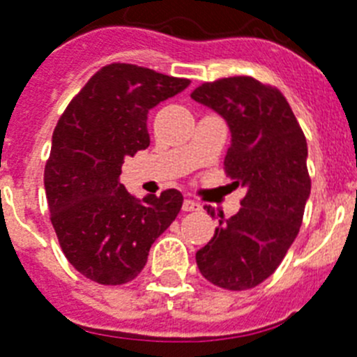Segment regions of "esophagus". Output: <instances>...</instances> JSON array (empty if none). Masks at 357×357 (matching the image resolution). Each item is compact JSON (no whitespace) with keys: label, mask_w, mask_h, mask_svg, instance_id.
I'll return each instance as SVG.
<instances>
[{"label":"esophagus","mask_w":357,"mask_h":357,"mask_svg":"<svg viewBox=\"0 0 357 357\" xmlns=\"http://www.w3.org/2000/svg\"><path fill=\"white\" fill-rule=\"evenodd\" d=\"M182 210L184 211H200L202 210V206H200L199 202H195V200L185 199L184 204H182Z\"/></svg>","instance_id":"1"}]
</instances>
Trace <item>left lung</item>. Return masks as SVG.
<instances>
[{
	"instance_id": "left-lung-1",
	"label": "left lung",
	"mask_w": 357,
	"mask_h": 357,
	"mask_svg": "<svg viewBox=\"0 0 357 357\" xmlns=\"http://www.w3.org/2000/svg\"><path fill=\"white\" fill-rule=\"evenodd\" d=\"M191 98L226 120L225 172L248 190L234 217L220 215L197 266L215 287L248 290L278 270L299 234L310 197L306 138L281 91L252 76L206 82Z\"/></svg>"
}]
</instances>
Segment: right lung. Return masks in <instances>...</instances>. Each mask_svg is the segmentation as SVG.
I'll list each match as a JSON object with an SVG mask.
<instances>
[{
    "label": "right lung",
    "mask_w": 357,
    "mask_h": 357,
    "mask_svg": "<svg viewBox=\"0 0 357 357\" xmlns=\"http://www.w3.org/2000/svg\"><path fill=\"white\" fill-rule=\"evenodd\" d=\"M190 85L131 63L105 66L70 100L45 164L51 222L67 261L100 284H123L182 208V193L135 199L120 184L126 157L149 146L147 113Z\"/></svg>",
    "instance_id": "obj_1"
}]
</instances>
